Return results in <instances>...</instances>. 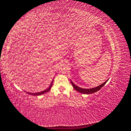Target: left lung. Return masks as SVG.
Instances as JSON below:
<instances>
[{
    "label": "left lung",
    "mask_w": 131,
    "mask_h": 131,
    "mask_svg": "<svg viewBox=\"0 0 131 131\" xmlns=\"http://www.w3.org/2000/svg\"><path fill=\"white\" fill-rule=\"evenodd\" d=\"M107 80H106L105 83H104L103 84H101L100 85L96 87V88H92V89H83V88H79V87L77 86V85H75L73 82L72 81H71V83L73 86V88L74 89V90H75L79 92L80 93H81L83 94H92L98 91L99 90H100L105 85V84L107 83Z\"/></svg>",
    "instance_id": "obj_1"
}]
</instances>
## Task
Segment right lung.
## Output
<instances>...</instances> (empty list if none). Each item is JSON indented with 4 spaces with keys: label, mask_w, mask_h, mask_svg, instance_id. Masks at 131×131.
I'll use <instances>...</instances> for the list:
<instances>
[{
    "label": "right lung",
    "mask_w": 131,
    "mask_h": 131,
    "mask_svg": "<svg viewBox=\"0 0 131 131\" xmlns=\"http://www.w3.org/2000/svg\"><path fill=\"white\" fill-rule=\"evenodd\" d=\"M53 80H52V83H51L50 86L49 87H48V89H47L46 90H44V91H42L40 92H38V93H30V92H26L27 93L29 94H30V95H36V96L40 95L45 94V93L48 92H49V91H50V90H51V88H52V85H53Z\"/></svg>",
    "instance_id": "1"
}]
</instances>
